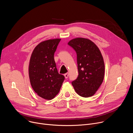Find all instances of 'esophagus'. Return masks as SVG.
Segmentation results:
<instances>
[{
	"mask_svg": "<svg viewBox=\"0 0 133 133\" xmlns=\"http://www.w3.org/2000/svg\"><path fill=\"white\" fill-rule=\"evenodd\" d=\"M64 76H65V77L66 78H67L68 77V76H69V73H68V72H67V73L65 74H64Z\"/></svg>",
	"mask_w": 133,
	"mask_h": 133,
	"instance_id": "34e87169",
	"label": "esophagus"
}]
</instances>
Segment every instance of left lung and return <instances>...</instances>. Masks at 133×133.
I'll list each match as a JSON object with an SVG mask.
<instances>
[{"mask_svg": "<svg viewBox=\"0 0 133 133\" xmlns=\"http://www.w3.org/2000/svg\"><path fill=\"white\" fill-rule=\"evenodd\" d=\"M68 44L76 52L79 73L72 85L79 96H92L104 80L105 65L101 52L95 44L84 38H74Z\"/></svg>", "mask_w": 133, "mask_h": 133, "instance_id": "8db88e82", "label": "left lung"}]
</instances>
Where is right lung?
I'll use <instances>...</instances> for the list:
<instances>
[{"label": "right lung", "mask_w": 133, "mask_h": 133, "mask_svg": "<svg viewBox=\"0 0 133 133\" xmlns=\"http://www.w3.org/2000/svg\"><path fill=\"white\" fill-rule=\"evenodd\" d=\"M61 39H49L41 42L34 49L29 65L30 84L41 97L51 100L60 90L65 79L59 74L54 60V53Z\"/></svg>", "instance_id": "obj_1"}]
</instances>
